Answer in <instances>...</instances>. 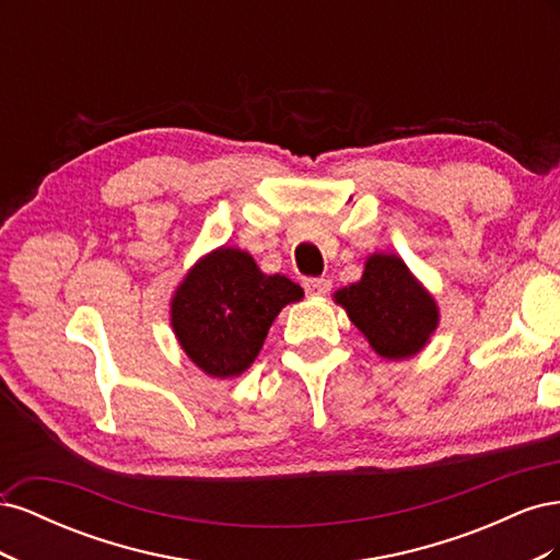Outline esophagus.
<instances>
[{"label": "esophagus", "instance_id": "esophagus-1", "mask_svg": "<svg viewBox=\"0 0 560 560\" xmlns=\"http://www.w3.org/2000/svg\"><path fill=\"white\" fill-rule=\"evenodd\" d=\"M303 287L311 296H325L331 290V282L327 278H306L303 280Z\"/></svg>", "mask_w": 560, "mask_h": 560}]
</instances>
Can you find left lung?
Segmentation results:
<instances>
[{
    "instance_id": "left-lung-1",
    "label": "left lung",
    "mask_w": 560,
    "mask_h": 560,
    "mask_svg": "<svg viewBox=\"0 0 560 560\" xmlns=\"http://www.w3.org/2000/svg\"><path fill=\"white\" fill-rule=\"evenodd\" d=\"M369 346L385 360H406L425 348L439 308L397 254H371L360 282L334 294Z\"/></svg>"
}]
</instances>
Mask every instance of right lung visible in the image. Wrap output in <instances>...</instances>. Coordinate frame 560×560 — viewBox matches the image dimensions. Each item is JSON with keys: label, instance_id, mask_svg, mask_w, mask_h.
I'll use <instances>...</instances> for the list:
<instances>
[{"label": "right lung", "instance_id": "right-lung-1", "mask_svg": "<svg viewBox=\"0 0 560 560\" xmlns=\"http://www.w3.org/2000/svg\"><path fill=\"white\" fill-rule=\"evenodd\" d=\"M301 296L296 282L261 273L247 252L219 247L177 287L171 325L198 369L212 378H233L257 360L278 313Z\"/></svg>", "mask_w": 560, "mask_h": 560}]
</instances>
